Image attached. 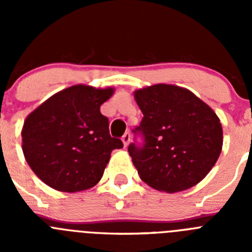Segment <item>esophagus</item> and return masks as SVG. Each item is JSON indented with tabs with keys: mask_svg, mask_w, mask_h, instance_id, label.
<instances>
[{
	"mask_svg": "<svg viewBox=\"0 0 252 252\" xmlns=\"http://www.w3.org/2000/svg\"><path fill=\"white\" fill-rule=\"evenodd\" d=\"M130 140H131L130 132H125L124 136H122V142H124V145L127 146L128 142H130Z\"/></svg>",
	"mask_w": 252,
	"mask_h": 252,
	"instance_id": "1",
	"label": "esophagus"
}]
</instances>
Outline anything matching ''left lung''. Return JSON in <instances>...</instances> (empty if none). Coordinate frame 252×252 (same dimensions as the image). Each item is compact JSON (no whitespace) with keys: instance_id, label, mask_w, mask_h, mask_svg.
<instances>
[{"instance_id":"obj_1","label":"left lung","mask_w":252,"mask_h":252,"mask_svg":"<svg viewBox=\"0 0 252 252\" xmlns=\"http://www.w3.org/2000/svg\"><path fill=\"white\" fill-rule=\"evenodd\" d=\"M141 110L128 154L141 180L174 193L199 183L222 150V126L208 104L190 91L155 84L135 92ZM136 137H140L137 142Z\"/></svg>"}]
</instances>
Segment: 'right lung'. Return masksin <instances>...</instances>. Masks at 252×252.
I'll return each mask as SVG.
<instances>
[{
	"mask_svg": "<svg viewBox=\"0 0 252 252\" xmlns=\"http://www.w3.org/2000/svg\"><path fill=\"white\" fill-rule=\"evenodd\" d=\"M112 93V88L69 87L28 116L22 151L44 183L74 193L101 180L111 151L124 148L121 140L110 135L108 119L99 111Z\"/></svg>",
	"mask_w": 252,
	"mask_h": 252,
	"instance_id": "obj_1",
	"label": "right lung"
}]
</instances>
